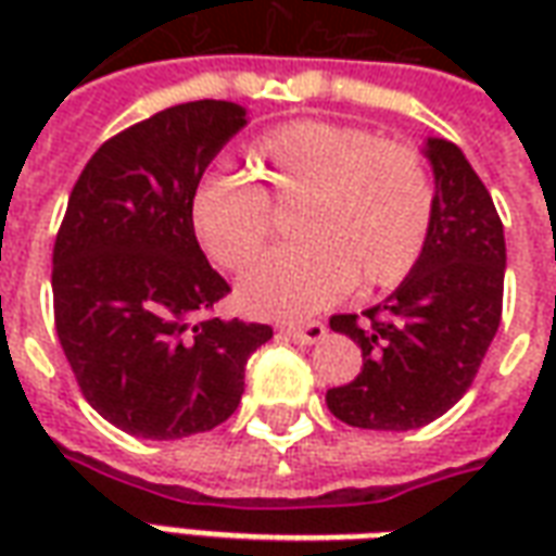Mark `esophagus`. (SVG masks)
<instances>
[{
	"label": "esophagus",
	"mask_w": 556,
	"mask_h": 556,
	"mask_svg": "<svg viewBox=\"0 0 556 556\" xmlns=\"http://www.w3.org/2000/svg\"><path fill=\"white\" fill-rule=\"evenodd\" d=\"M282 333L289 339H294L298 345H315V342H321L327 337V327L321 321H313V325H289L282 327Z\"/></svg>",
	"instance_id": "34e87169"
}]
</instances>
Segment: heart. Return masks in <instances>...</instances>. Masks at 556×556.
I'll return each mask as SVG.
<instances>
[{"instance_id":"heart-1","label":"heart","mask_w":556,"mask_h":556,"mask_svg":"<svg viewBox=\"0 0 556 556\" xmlns=\"http://www.w3.org/2000/svg\"><path fill=\"white\" fill-rule=\"evenodd\" d=\"M258 187L205 178L190 195V226L223 267H247L265 250L270 202L294 211V247L265 255L238 294L258 318H303L337 303L357 282L390 289L426 250L434 214L429 172L414 148L378 142L333 122H289L247 148Z\"/></svg>"}]
</instances>
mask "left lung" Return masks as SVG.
I'll list each match as a JSON object with an SVG mask.
<instances>
[{"label": "left lung", "mask_w": 556, "mask_h": 556, "mask_svg": "<svg viewBox=\"0 0 556 556\" xmlns=\"http://www.w3.org/2000/svg\"><path fill=\"white\" fill-rule=\"evenodd\" d=\"M422 154L434 175V214L419 262L363 313L366 321L330 318L361 345L363 369L327 390V408L357 429L410 431L446 414L501 327L506 241L497 207L455 142L429 137Z\"/></svg>", "instance_id": "obj_1"}]
</instances>
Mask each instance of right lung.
Returning <instances> with one entry per match:
<instances>
[{
    "label": "right lung",
    "mask_w": 556,
    "mask_h": 556,
    "mask_svg": "<svg viewBox=\"0 0 556 556\" xmlns=\"http://www.w3.org/2000/svg\"><path fill=\"white\" fill-rule=\"evenodd\" d=\"M241 103L169 106L103 142L53 247L55 333L89 405L115 429L178 441L235 414L243 369L274 337L217 318L229 282L207 265L190 195L243 130Z\"/></svg>",
    "instance_id": "right-lung-1"
}]
</instances>
